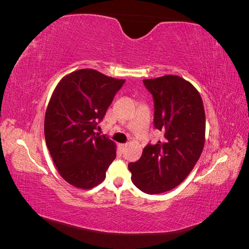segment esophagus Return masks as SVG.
I'll return each instance as SVG.
<instances>
[{
    "instance_id": "34e87169",
    "label": "esophagus",
    "mask_w": 249,
    "mask_h": 249,
    "mask_svg": "<svg viewBox=\"0 0 249 249\" xmlns=\"http://www.w3.org/2000/svg\"><path fill=\"white\" fill-rule=\"evenodd\" d=\"M126 146H127L126 144H119V152L124 154L125 152V149H126Z\"/></svg>"
}]
</instances>
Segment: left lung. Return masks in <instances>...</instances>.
<instances>
[{"instance_id":"8db88e82","label":"left lung","mask_w":249,"mask_h":249,"mask_svg":"<svg viewBox=\"0 0 249 249\" xmlns=\"http://www.w3.org/2000/svg\"><path fill=\"white\" fill-rule=\"evenodd\" d=\"M143 83L153 94L154 124L164 139L147 144L129 169L138 189L158 194L178 186L198 161L206 141V115L197 89L185 79L166 74Z\"/></svg>"}]
</instances>
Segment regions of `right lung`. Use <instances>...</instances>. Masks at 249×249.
<instances>
[{
  "instance_id": "obj_1",
  "label": "right lung",
  "mask_w": 249,
  "mask_h": 249,
  "mask_svg": "<svg viewBox=\"0 0 249 249\" xmlns=\"http://www.w3.org/2000/svg\"><path fill=\"white\" fill-rule=\"evenodd\" d=\"M125 80L85 69L58 83L44 116V138L59 175L71 186L91 189L106 178L116 144L95 134Z\"/></svg>"
}]
</instances>
